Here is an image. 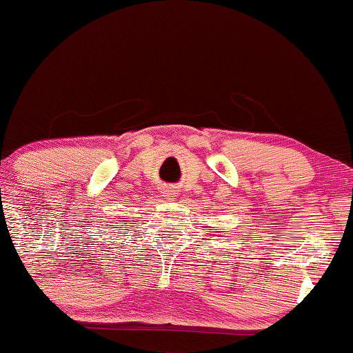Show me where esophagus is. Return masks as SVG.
I'll list each match as a JSON object with an SVG mask.
<instances>
[{
    "mask_svg": "<svg viewBox=\"0 0 353 353\" xmlns=\"http://www.w3.org/2000/svg\"><path fill=\"white\" fill-rule=\"evenodd\" d=\"M176 194H177V191L174 186H162V189H161V196L164 199H174L176 198Z\"/></svg>",
    "mask_w": 353,
    "mask_h": 353,
    "instance_id": "esophagus-1",
    "label": "esophagus"
}]
</instances>
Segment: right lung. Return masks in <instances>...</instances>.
Listing matches in <instances>:
<instances>
[{
	"mask_svg": "<svg viewBox=\"0 0 353 353\" xmlns=\"http://www.w3.org/2000/svg\"><path fill=\"white\" fill-rule=\"evenodd\" d=\"M114 226H117V225H114Z\"/></svg>",
	"mask_w": 353,
	"mask_h": 353,
	"instance_id": "obj_1",
	"label": "right lung"
}]
</instances>
